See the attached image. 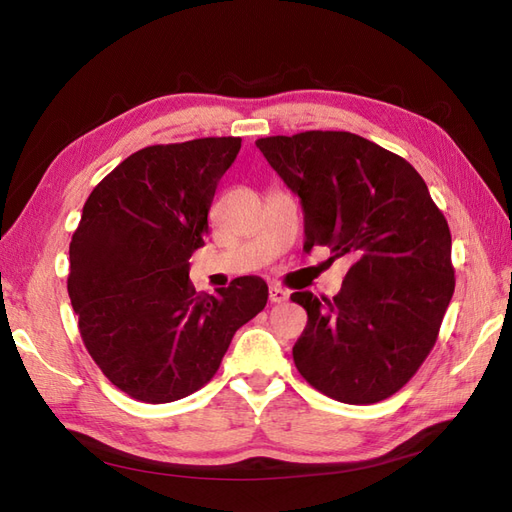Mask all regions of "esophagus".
Wrapping results in <instances>:
<instances>
[{"label": "esophagus", "instance_id": "34e87169", "mask_svg": "<svg viewBox=\"0 0 512 512\" xmlns=\"http://www.w3.org/2000/svg\"><path fill=\"white\" fill-rule=\"evenodd\" d=\"M287 300H289V291L280 289V287H271L269 289V302L271 304H282V302H287Z\"/></svg>", "mask_w": 512, "mask_h": 512}]
</instances>
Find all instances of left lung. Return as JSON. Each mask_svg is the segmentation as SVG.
<instances>
[{
	"instance_id": "obj_1",
	"label": "left lung",
	"mask_w": 512,
	"mask_h": 512,
	"mask_svg": "<svg viewBox=\"0 0 512 512\" xmlns=\"http://www.w3.org/2000/svg\"><path fill=\"white\" fill-rule=\"evenodd\" d=\"M256 146L302 201L306 252L350 260L333 300L291 293L309 315L295 368L335 401L388 399L423 366L456 289L445 214L410 162L361 135L304 131Z\"/></svg>"
}]
</instances>
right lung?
<instances>
[{
  "mask_svg": "<svg viewBox=\"0 0 512 512\" xmlns=\"http://www.w3.org/2000/svg\"><path fill=\"white\" fill-rule=\"evenodd\" d=\"M241 138L155 144L92 190L70 243L67 293L102 374L142 403H170L217 374L234 333L267 304L263 278L214 295L188 280L208 210Z\"/></svg>",
  "mask_w": 512,
  "mask_h": 512,
  "instance_id": "1",
  "label": "right lung"
}]
</instances>
